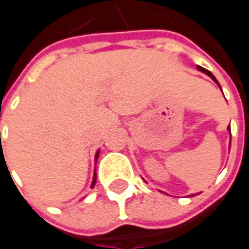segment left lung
Segmentation results:
<instances>
[{
    "label": "left lung",
    "instance_id": "8db88e82",
    "mask_svg": "<svg viewBox=\"0 0 249 249\" xmlns=\"http://www.w3.org/2000/svg\"><path fill=\"white\" fill-rule=\"evenodd\" d=\"M197 69H198V71H203V73H205L207 76L211 77V78H212V80H213V81L216 82V84H217V85H219V87H220V84H219V82H217V80H216V77H214L213 74L211 73V71H207V69H204V68H201V66H197ZM220 89H221V87H220ZM227 129H228V132H230V133H231V126H228ZM191 196H193V195H191Z\"/></svg>",
    "mask_w": 249,
    "mask_h": 249
}]
</instances>
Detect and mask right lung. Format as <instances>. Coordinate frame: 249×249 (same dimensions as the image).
<instances>
[{
    "label": "right lung",
    "mask_w": 249,
    "mask_h": 249,
    "mask_svg": "<svg viewBox=\"0 0 249 249\" xmlns=\"http://www.w3.org/2000/svg\"><path fill=\"white\" fill-rule=\"evenodd\" d=\"M98 153H100V151L96 152V161H97V159H98ZM96 180H97V175H96V172H94V175H93V181H92V185H90V188L94 187V184H96Z\"/></svg>",
    "instance_id": "right-lung-1"
}]
</instances>
